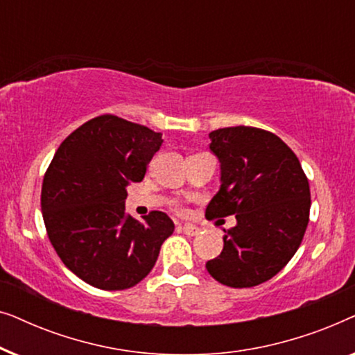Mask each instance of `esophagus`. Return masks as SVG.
Segmentation results:
<instances>
[{
    "label": "esophagus",
    "instance_id": "obj_1",
    "mask_svg": "<svg viewBox=\"0 0 355 355\" xmlns=\"http://www.w3.org/2000/svg\"><path fill=\"white\" fill-rule=\"evenodd\" d=\"M181 230L184 234H187V236H197L198 232H200V230L193 225H184V226H181Z\"/></svg>",
    "mask_w": 355,
    "mask_h": 355
}]
</instances>
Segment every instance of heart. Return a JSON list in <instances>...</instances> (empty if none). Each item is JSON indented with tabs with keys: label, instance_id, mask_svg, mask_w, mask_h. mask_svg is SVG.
Masks as SVG:
<instances>
[{
	"label": "heart",
	"instance_id": "b5f03b06",
	"mask_svg": "<svg viewBox=\"0 0 355 355\" xmlns=\"http://www.w3.org/2000/svg\"><path fill=\"white\" fill-rule=\"evenodd\" d=\"M179 211H182V210H179Z\"/></svg>",
	"mask_w": 355,
	"mask_h": 355
}]
</instances>
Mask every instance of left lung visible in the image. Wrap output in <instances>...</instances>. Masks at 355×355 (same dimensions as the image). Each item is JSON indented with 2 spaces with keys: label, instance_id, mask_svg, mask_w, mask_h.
Returning <instances> with one entry per match:
<instances>
[{
  "label": "left lung",
  "instance_id": "left-lung-1",
  "mask_svg": "<svg viewBox=\"0 0 355 355\" xmlns=\"http://www.w3.org/2000/svg\"><path fill=\"white\" fill-rule=\"evenodd\" d=\"M221 164V187L205 216L236 215L225 245L207 270L230 288H252L273 278L297 252L309 225L310 187L299 158L278 135L236 125L210 132Z\"/></svg>",
  "mask_w": 355,
  "mask_h": 355
}]
</instances>
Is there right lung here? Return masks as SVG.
<instances>
[{
    "mask_svg": "<svg viewBox=\"0 0 355 355\" xmlns=\"http://www.w3.org/2000/svg\"><path fill=\"white\" fill-rule=\"evenodd\" d=\"M162 134L113 114L82 124L56 150L42 186L51 245L87 284L123 291L140 283L173 234L166 213L140 223L125 213V187L140 182Z\"/></svg>",
    "mask_w": 355,
    "mask_h": 355,
    "instance_id": "obj_1",
    "label": "right lung"
}]
</instances>
